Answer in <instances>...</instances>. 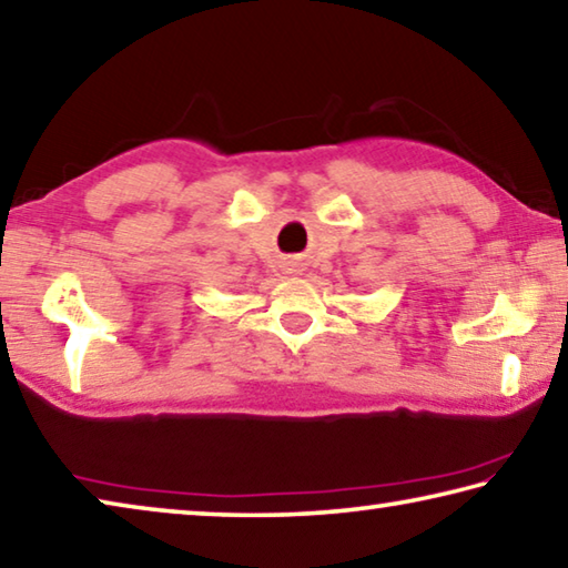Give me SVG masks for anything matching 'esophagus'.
Returning <instances> with one entry per match:
<instances>
[{
  "label": "esophagus",
  "mask_w": 568,
  "mask_h": 568,
  "mask_svg": "<svg viewBox=\"0 0 568 568\" xmlns=\"http://www.w3.org/2000/svg\"><path fill=\"white\" fill-rule=\"evenodd\" d=\"M293 270V273H301V270H295V267H291Z\"/></svg>",
  "instance_id": "esophagus-1"
}]
</instances>
